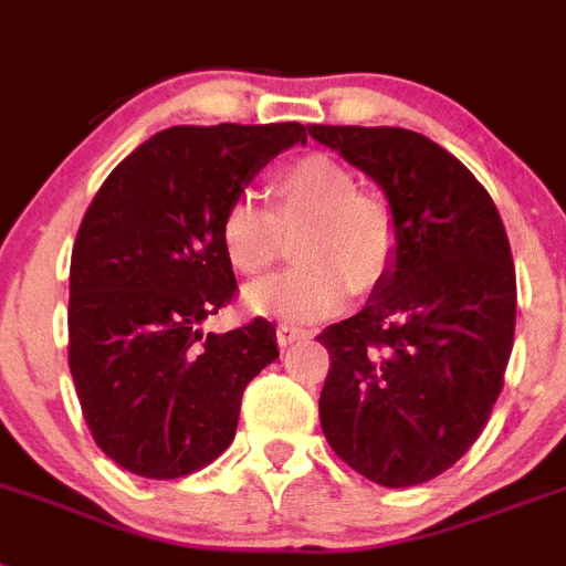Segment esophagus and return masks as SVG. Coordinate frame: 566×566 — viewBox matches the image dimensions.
Here are the masks:
<instances>
[{
  "label": "esophagus",
  "instance_id": "34e87169",
  "mask_svg": "<svg viewBox=\"0 0 566 566\" xmlns=\"http://www.w3.org/2000/svg\"><path fill=\"white\" fill-rule=\"evenodd\" d=\"M275 339H279V345L282 348H287V345H293V342H302V339H311V331L307 327H293V325H279L275 327Z\"/></svg>",
  "mask_w": 566,
  "mask_h": 566
}]
</instances>
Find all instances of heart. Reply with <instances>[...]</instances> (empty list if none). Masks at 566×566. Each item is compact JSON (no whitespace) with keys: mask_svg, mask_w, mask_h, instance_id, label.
I'll return each instance as SVG.
<instances>
[{"mask_svg":"<svg viewBox=\"0 0 566 566\" xmlns=\"http://www.w3.org/2000/svg\"><path fill=\"white\" fill-rule=\"evenodd\" d=\"M275 212L239 195L221 216V247L241 275H261L282 253L284 232L305 227L296 259L305 268L273 275L244 291V307L284 325H311L348 305L356 287H371L397 255V218L379 195L359 192L348 166L305 155L270 178Z\"/></svg>","mask_w":566,"mask_h":566,"instance_id":"1","label":"heart"}]
</instances>
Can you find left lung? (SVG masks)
Segmentation results:
<instances>
[{"instance_id": "1", "label": "left lung", "mask_w": 566, "mask_h": 566, "mask_svg": "<svg viewBox=\"0 0 566 566\" xmlns=\"http://www.w3.org/2000/svg\"><path fill=\"white\" fill-rule=\"evenodd\" d=\"M311 137L386 192L397 255L356 316L316 339L331 354L319 397L327 443L388 489L458 463L503 388L515 336V268L486 189L426 135L311 126Z\"/></svg>"}]
</instances>
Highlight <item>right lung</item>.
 I'll return each mask as SVG.
<instances>
[{
    "label": "right lung",
    "instance_id": "right-lung-1",
    "mask_svg": "<svg viewBox=\"0 0 566 566\" xmlns=\"http://www.w3.org/2000/svg\"><path fill=\"white\" fill-rule=\"evenodd\" d=\"M305 126H172L114 166L71 253L69 368L94 443L126 472L172 481L235 437L275 327L201 325L235 293L221 216Z\"/></svg>",
    "mask_w": 566,
    "mask_h": 566
}]
</instances>
